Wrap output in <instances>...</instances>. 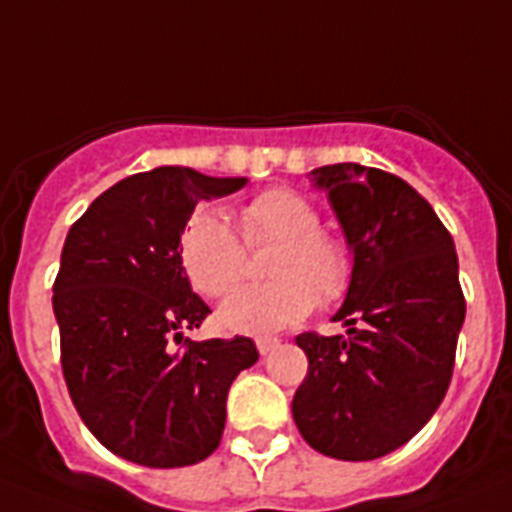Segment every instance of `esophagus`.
Here are the masks:
<instances>
[{"label": "esophagus", "instance_id": "esophagus-1", "mask_svg": "<svg viewBox=\"0 0 512 512\" xmlns=\"http://www.w3.org/2000/svg\"><path fill=\"white\" fill-rule=\"evenodd\" d=\"M278 345H281L278 337H257V350H260V355H270Z\"/></svg>", "mask_w": 512, "mask_h": 512}]
</instances>
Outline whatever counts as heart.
I'll use <instances>...</instances> for the list:
<instances>
[{
    "mask_svg": "<svg viewBox=\"0 0 512 512\" xmlns=\"http://www.w3.org/2000/svg\"><path fill=\"white\" fill-rule=\"evenodd\" d=\"M319 211L304 195L270 188L239 208L244 247L275 242L262 286L239 288L219 306L216 322L234 335L268 337L309 317L317 301L335 304L353 281V252L319 229ZM180 265L203 296H224L242 281L244 250L226 216L198 208L180 234Z\"/></svg>",
    "mask_w": 512,
    "mask_h": 512,
    "instance_id": "heart-1",
    "label": "heart"
}]
</instances>
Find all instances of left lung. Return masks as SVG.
Instances as JSON below:
<instances>
[{"mask_svg":"<svg viewBox=\"0 0 512 512\" xmlns=\"http://www.w3.org/2000/svg\"><path fill=\"white\" fill-rule=\"evenodd\" d=\"M353 252L332 319L348 337H296L309 358L293 420L314 451L371 461L422 430L451 384L466 317L459 257L441 219L397 175L355 162L311 170Z\"/></svg>","mask_w":512,"mask_h":512,"instance_id":"left-lung-1","label":"left lung"}]
</instances>
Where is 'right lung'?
<instances>
[{"label": "right lung", "mask_w": 512, "mask_h": 512, "mask_svg": "<svg viewBox=\"0 0 512 512\" xmlns=\"http://www.w3.org/2000/svg\"><path fill=\"white\" fill-rule=\"evenodd\" d=\"M244 185L157 167L115 182L66 234L53 283L61 368L84 425L121 459L175 469L211 456L231 381L260 358L250 337L169 342L211 314L180 265L182 229L195 203Z\"/></svg>", "instance_id": "obj_1"}]
</instances>
